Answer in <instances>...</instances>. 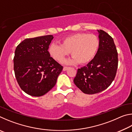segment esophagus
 <instances>
[{"instance_id":"esophagus-1","label":"esophagus","mask_w":132,"mask_h":132,"mask_svg":"<svg viewBox=\"0 0 132 132\" xmlns=\"http://www.w3.org/2000/svg\"><path fill=\"white\" fill-rule=\"evenodd\" d=\"M68 67H66V66H64V67H63V71H66L67 70H68Z\"/></svg>"}]
</instances>
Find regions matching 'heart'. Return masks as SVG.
Masks as SVG:
<instances>
[{"label": "heart", "instance_id": "1", "mask_svg": "<svg viewBox=\"0 0 132 132\" xmlns=\"http://www.w3.org/2000/svg\"><path fill=\"white\" fill-rule=\"evenodd\" d=\"M100 44V39L95 35L76 33L63 38L61 45L51 44L49 46L48 52L52 58L61 62L70 52L73 57L65 63L86 64L95 57Z\"/></svg>", "mask_w": 132, "mask_h": 132}]
</instances>
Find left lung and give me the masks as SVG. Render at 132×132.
Wrapping results in <instances>:
<instances>
[{
    "label": "left lung",
    "mask_w": 132,
    "mask_h": 132,
    "mask_svg": "<svg viewBox=\"0 0 132 132\" xmlns=\"http://www.w3.org/2000/svg\"><path fill=\"white\" fill-rule=\"evenodd\" d=\"M99 32L100 47L94 59L86 66L79 69L74 83L87 94L101 92L114 80L118 65L117 48L113 39L103 30Z\"/></svg>",
    "instance_id": "8db88e82"
}]
</instances>
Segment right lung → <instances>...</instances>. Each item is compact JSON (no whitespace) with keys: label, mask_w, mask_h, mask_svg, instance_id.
Wrapping results in <instances>:
<instances>
[{"label":"right lung","mask_w":132,"mask_h":132,"mask_svg":"<svg viewBox=\"0 0 132 132\" xmlns=\"http://www.w3.org/2000/svg\"><path fill=\"white\" fill-rule=\"evenodd\" d=\"M53 38L52 35L27 38L15 49V76L21 90L28 95L40 97L47 93L63 70L48 52Z\"/></svg>","instance_id":"1"}]
</instances>
